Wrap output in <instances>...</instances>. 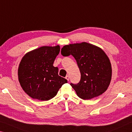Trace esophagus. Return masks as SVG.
Instances as JSON below:
<instances>
[{
	"label": "esophagus",
	"instance_id": "obj_1",
	"mask_svg": "<svg viewBox=\"0 0 132 132\" xmlns=\"http://www.w3.org/2000/svg\"><path fill=\"white\" fill-rule=\"evenodd\" d=\"M65 78L67 79V80H68V81H69V76L68 75V76H66Z\"/></svg>",
	"mask_w": 132,
	"mask_h": 132
}]
</instances>
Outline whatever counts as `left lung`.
Returning a JSON list of instances; mask_svg holds the SVG:
<instances>
[{
  "mask_svg": "<svg viewBox=\"0 0 132 132\" xmlns=\"http://www.w3.org/2000/svg\"><path fill=\"white\" fill-rule=\"evenodd\" d=\"M63 56L72 55L81 74L77 84L70 83L81 99L89 100L103 94L112 79L110 60L101 48L86 42L70 44L62 48Z\"/></svg>",
  "mask_w": 132,
  "mask_h": 132,
  "instance_id": "left-lung-1",
  "label": "left lung"
}]
</instances>
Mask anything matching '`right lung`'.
I'll list each match as a JSON object with an SVG mask.
<instances>
[{
	"mask_svg": "<svg viewBox=\"0 0 132 132\" xmlns=\"http://www.w3.org/2000/svg\"><path fill=\"white\" fill-rule=\"evenodd\" d=\"M60 46H42L27 53L20 62L18 78L24 92L34 99L49 100L57 95L62 86L68 82L58 75L53 63Z\"/></svg>",
	"mask_w": 132,
	"mask_h": 132,
	"instance_id": "obj_1",
	"label": "right lung"
}]
</instances>
